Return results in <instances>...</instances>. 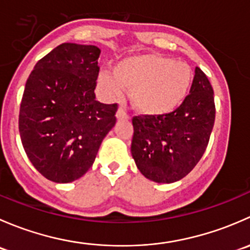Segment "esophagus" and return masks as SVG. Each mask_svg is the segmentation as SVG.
I'll use <instances>...</instances> for the list:
<instances>
[{"instance_id":"34e87169","label":"esophagus","mask_w":250,"mask_h":250,"mask_svg":"<svg viewBox=\"0 0 250 250\" xmlns=\"http://www.w3.org/2000/svg\"><path fill=\"white\" fill-rule=\"evenodd\" d=\"M116 116H117L118 120H127V118H129V115H128L127 111H125V109L123 106H120V109L117 110Z\"/></svg>"}]
</instances>
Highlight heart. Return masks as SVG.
<instances>
[{"instance_id":"heart-1","label":"heart","mask_w":250,"mask_h":250,"mask_svg":"<svg viewBox=\"0 0 250 250\" xmlns=\"http://www.w3.org/2000/svg\"><path fill=\"white\" fill-rule=\"evenodd\" d=\"M100 82L115 94L132 90L138 110L148 115H166L184 102L192 83V71L184 62L147 53L121 60L111 72L100 75Z\"/></svg>"}]
</instances>
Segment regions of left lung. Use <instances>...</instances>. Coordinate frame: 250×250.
Masks as SVG:
<instances>
[{"label":"left lung","instance_id":"1","mask_svg":"<svg viewBox=\"0 0 250 250\" xmlns=\"http://www.w3.org/2000/svg\"><path fill=\"white\" fill-rule=\"evenodd\" d=\"M215 120L214 92L206 74L195 77L179 107L166 115H138L132 120V156L144 176L174 183L188 175L208 146Z\"/></svg>","mask_w":250,"mask_h":250}]
</instances>
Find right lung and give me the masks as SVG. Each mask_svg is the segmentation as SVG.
<instances>
[{
    "label": "right lung",
    "mask_w": 250,
    "mask_h": 250,
    "mask_svg": "<svg viewBox=\"0 0 250 250\" xmlns=\"http://www.w3.org/2000/svg\"><path fill=\"white\" fill-rule=\"evenodd\" d=\"M100 49L62 43L35 65L25 84L19 133L30 162L54 183H71L92 167L116 123L118 105L95 100Z\"/></svg>",
    "instance_id": "1"
}]
</instances>
